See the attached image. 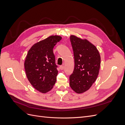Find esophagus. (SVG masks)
Masks as SVG:
<instances>
[{
  "label": "esophagus",
  "mask_w": 125,
  "mask_h": 125,
  "mask_svg": "<svg viewBox=\"0 0 125 125\" xmlns=\"http://www.w3.org/2000/svg\"><path fill=\"white\" fill-rule=\"evenodd\" d=\"M64 68H65V66H64L63 65H62V66H60V69L61 70H63Z\"/></svg>",
  "instance_id": "obj_1"
}]
</instances>
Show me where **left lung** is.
<instances>
[{
    "label": "left lung",
    "mask_w": 125,
    "mask_h": 125,
    "mask_svg": "<svg viewBox=\"0 0 125 125\" xmlns=\"http://www.w3.org/2000/svg\"><path fill=\"white\" fill-rule=\"evenodd\" d=\"M70 39L73 52L74 67L69 77V84L75 92L82 93L88 90L96 80L101 57L96 47L87 40L74 35H71Z\"/></svg>",
    "instance_id": "left-lung-1"
}]
</instances>
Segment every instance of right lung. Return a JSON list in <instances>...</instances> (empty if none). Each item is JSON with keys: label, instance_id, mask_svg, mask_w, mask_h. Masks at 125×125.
<instances>
[{"label": "right lung", "instance_id": "right-lung-1", "mask_svg": "<svg viewBox=\"0 0 125 125\" xmlns=\"http://www.w3.org/2000/svg\"><path fill=\"white\" fill-rule=\"evenodd\" d=\"M62 37L52 35L34 44L24 62L26 76L32 85L45 93L53 88L58 74L53 48Z\"/></svg>", "mask_w": 125, "mask_h": 125}]
</instances>
